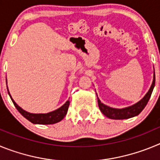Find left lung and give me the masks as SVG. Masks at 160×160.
<instances>
[{
    "label": "left lung",
    "mask_w": 160,
    "mask_h": 160,
    "mask_svg": "<svg viewBox=\"0 0 160 160\" xmlns=\"http://www.w3.org/2000/svg\"><path fill=\"white\" fill-rule=\"evenodd\" d=\"M155 83V73H154V78L153 82H152V87L149 89V90H148V92L146 94V95L144 96L142 99L140 101H138L137 103L131 106V107H126V108L116 109L110 107L108 106H106L105 104L102 103L99 98H98V107H99L100 111H101V112L105 116L108 117L109 118H111V119H127V118H132V117L136 116V115L140 114L141 111L143 110L144 107H146V105L148 104L150 98H151V95H152V91H153Z\"/></svg>",
    "instance_id": "1"
}]
</instances>
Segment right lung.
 Masks as SVG:
<instances>
[{
    "mask_svg": "<svg viewBox=\"0 0 160 160\" xmlns=\"http://www.w3.org/2000/svg\"><path fill=\"white\" fill-rule=\"evenodd\" d=\"M7 90H8V88H7ZM8 93L9 96H10L11 99H12V102H13L17 110L26 119H28L29 122L34 124H43V125H45V124H53L60 122L61 120H62L64 117L66 115V114H67L68 108H69V106H70V101H66V102L65 103L64 105L62 106L60 108L57 109V110H55L53 111H51V112L47 113V114H32V113H29L24 111L23 109L21 108L12 98L10 94L8 92Z\"/></svg>",
    "mask_w": 160,
    "mask_h": 160,
    "instance_id": "add662e5",
    "label": "right lung"
}]
</instances>
